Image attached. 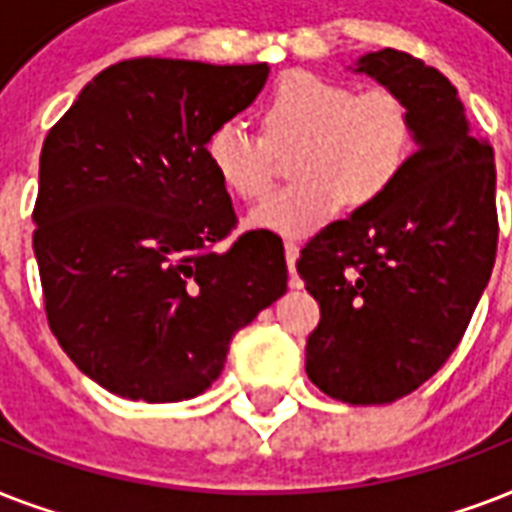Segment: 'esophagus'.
I'll use <instances>...</instances> for the list:
<instances>
[{
    "label": "esophagus",
    "instance_id": "obj_1",
    "mask_svg": "<svg viewBox=\"0 0 512 512\" xmlns=\"http://www.w3.org/2000/svg\"><path fill=\"white\" fill-rule=\"evenodd\" d=\"M284 252H287V265H289V273H292L289 287H300V279H297V273H295V263H297V255H300V247H297L292 239H287L284 241Z\"/></svg>",
    "mask_w": 512,
    "mask_h": 512
}]
</instances>
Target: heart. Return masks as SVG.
Listing matches in <instances>:
<instances>
[{
  "instance_id": "heart-1",
  "label": "heart",
  "mask_w": 512,
  "mask_h": 512,
  "mask_svg": "<svg viewBox=\"0 0 512 512\" xmlns=\"http://www.w3.org/2000/svg\"><path fill=\"white\" fill-rule=\"evenodd\" d=\"M292 156V183L249 215L260 231L305 236L348 201L366 207L385 196L412 151V114L388 87L356 90L332 76H281L263 103V135L241 122L209 132L207 159L228 191L263 199L276 183L279 154Z\"/></svg>"
}]
</instances>
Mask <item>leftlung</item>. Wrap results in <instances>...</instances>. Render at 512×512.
Segmentation results:
<instances>
[{
    "mask_svg": "<svg viewBox=\"0 0 512 512\" xmlns=\"http://www.w3.org/2000/svg\"><path fill=\"white\" fill-rule=\"evenodd\" d=\"M358 63L404 98L417 151L385 196L300 249L297 273L321 308L305 372L327 396L372 406L409 396L460 345L500 223L494 151L470 135L452 82L393 47Z\"/></svg>",
    "mask_w": 512,
    "mask_h": 512,
    "instance_id": "obj_1",
    "label": "left lung"
}]
</instances>
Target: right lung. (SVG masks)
Listing matches in <instances>:
<instances>
[{"label":"right lung","instance_id":"right-lung-1","mask_svg":"<svg viewBox=\"0 0 512 512\" xmlns=\"http://www.w3.org/2000/svg\"><path fill=\"white\" fill-rule=\"evenodd\" d=\"M265 63L132 58L100 71L39 156L34 255L66 356L106 390L172 404L220 377L231 337L287 292L284 244L239 225L207 138Z\"/></svg>","mask_w":512,"mask_h":512}]
</instances>
